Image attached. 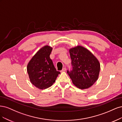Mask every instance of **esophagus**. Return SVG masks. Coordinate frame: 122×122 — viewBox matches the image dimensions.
Returning <instances> with one entry per match:
<instances>
[{
    "label": "esophagus",
    "mask_w": 122,
    "mask_h": 122,
    "mask_svg": "<svg viewBox=\"0 0 122 122\" xmlns=\"http://www.w3.org/2000/svg\"><path fill=\"white\" fill-rule=\"evenodd\" d=\"M66 67H64V68H63V69H62V70L61 71V72H64V71H66Z\"/></svg>",
    "instance_id": "obj_1"
}]
</instances>
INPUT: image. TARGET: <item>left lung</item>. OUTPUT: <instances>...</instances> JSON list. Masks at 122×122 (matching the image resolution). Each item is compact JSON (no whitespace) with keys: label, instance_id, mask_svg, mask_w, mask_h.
<instances>
[{"label":"left lung","instance_id":"left-lung-1","mask_svg":"<svg viewBox=\"0 0 122 122\" xmlns=\"http://www.w3.org/2000/svg\"><path fill=\"white\" fill-rule=\"evenodd\" d=\"M69 54L72 69L67 72L72 83L81 89L89 88L98 78L99 61L90 51L80 46L70 49Z\"/></svg>","mask_w":122,"mask_h":122}]
</instances>
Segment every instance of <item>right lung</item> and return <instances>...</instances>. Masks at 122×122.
<instances>
[{
  "mask_svg": "<svg viewBox=\"0 0 122 122\" xmlns=\"http://www.w3.org/2000/svg\"><path fill=\"white\" fill-rule=\"evenodd\" d=\"M52 48L42 47L35 54L27 65V69L31 83L40 89L52 86L60 72L57 71L50 55Z\"/></svg>",
  "mask_w": 122,
  "mask_h": 122,
  "instance_id": "obj_1",
  "label": "right lung"
}]
</instances>
